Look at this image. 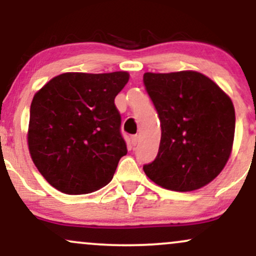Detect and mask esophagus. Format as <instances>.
Returning <instances> with one entry per match:
<instances>
[{
    "instance_id": "esophagus-1",
    "label": "esophagus",
    "mask_w": 256,
    "mask_h": 256,
    "mask_svg": "<svg viewBox=\"0 0 256 256\" xmlns=\"http://www.w3.org/2000/svg\"><path fill=\"white\" fill-rule=\"evenodd\" d=\"M137 143H138V136H132L131 137V144L132 146H137Z\"/></svg>"
}]
</instances>
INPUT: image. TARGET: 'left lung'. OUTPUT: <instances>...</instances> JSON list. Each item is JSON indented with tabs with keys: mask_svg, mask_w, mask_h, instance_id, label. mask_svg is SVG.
<instances>
[{
	"mask_svg": "<svg viewBox=\"0 0 256 256\" xmlns=\"http://www.w3.org/2000/svg\"><path fill=\"white\" fill-rule=\"evenodd\" d=\"M146 89L161 122L158 156L143 166L155 184L194 192L210 184L230 158L234 107L230 96L196 71L146 72Z\"/></svg>",
	"mask_w": 256,
	"mask_h": 256,
	"instance_id": "left-lung-1",
	"label": "left lung"
}]
</instances>
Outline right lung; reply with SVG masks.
I'll return each instance as SVG.
<instances>
[{"label": "right lung", "mask_w": 256, "mask_h": 256, "mask_svg": "<svg viewBox=\"0 0 256 256\" xmlns=\"http://www.w3.org/2000/svg\"><path fill=\"white\" fill-rule=\"evenodd\" d=\"M130 74L67 72L31 102L28 146L34 166L58 192H94L107 185L128 154L114 98Z\"/></svg>", "instance_id": "right-lung-1"}]
</instances>
